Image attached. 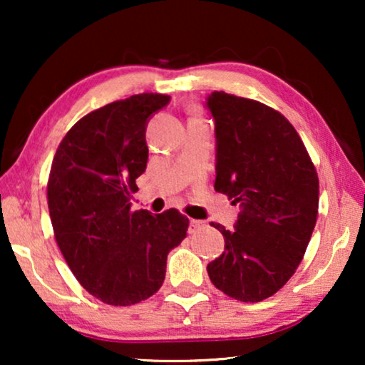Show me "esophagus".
Wrapping results in <instances>:
<instances>
[{
    "instance_id": "1",
    "label": "esophagus",
    "mask_w": 365,
    "mask_h": 365,
    "mask_svg": "<svg viewBox=\"0 0 365 365\" xmlns=\"http://www.w3.org/2000/svg\"><path fill=\"white\" fill-rule=\"evenodd\" d=\"M204 222L202 221H197V219H191L189 221V232H196L199 227H202Z\"/></svg>"
}]
</instances>
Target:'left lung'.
Wrapping results in <instances>:
<instances>
[{"mask_svg":"<svg viewBox=\"0 0 365 365\" xmlns=\"http://www.w3.org/2000/svg\"><path fill=\"white\" fill-rule=\"evenodd\" d=\"M216 134L214 189L241 206L211 282L241 302L276 294L301 264L317 221L319 179L302 139L281 113L214 91L206 98Z\"/></svg>","mask_w":365,"mask_h":365,"instance_id":"left-lung-1","label":"left lung"}]
</instances>
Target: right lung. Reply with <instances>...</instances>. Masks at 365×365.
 <instances>
[{
  "instance_id": "right-lung-1",
  "label": "right lung",
  "mask_w": 365,
  "mask_h": 365,
  "mask_svg": "<svg viewBox=\"0 0 365 365\" xmlns=\"http://www.w3.org/2000/svg\"><path fill=\"white\" fill-rule=\"evenodd\" d=\"M166 94L143 93L79 119L54 154L48 207L54 237L79 284L99 301L133 306L163 286L171 249L186 237L178 209L131 211L146 171V128Z\"/></svg>"
}]
</instances>
